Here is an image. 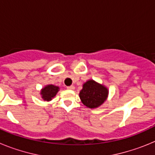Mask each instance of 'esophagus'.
<instances>
[{"mask_svg":"<svg viewBox=\"0 0 155 155\" xmlns=\"http://www.w3.org/2000/svg\"><path fill=\"white\" fill-rule=\"evenodd\" d=\"M67 88L69 90H74L75 87L74 85H71V86H68V87H67Z\"/></svg>","mask_w":155,"mask_h":155,"instance_id":"34e87169","label":"esophagus"}]
</instances>
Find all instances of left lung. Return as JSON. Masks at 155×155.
Returning <instances> with one entry per match:
<instances>
[{"instance_id": "1", "label": "left lung", "mask_w": 155, "mask_h": 155, "mask_svg": "<svg viewBox=\"0 0 155 155\" xmlns=\"http://www.w3.org/2000/svg\"><path fill=\"white\" fill-rule=\"evenodd\" d=\"M108 93L109 91L106 87L93 80H90L84 83L79 96L84 105L90 109H94L105 102Z\"/></svg>"}]
</instances>
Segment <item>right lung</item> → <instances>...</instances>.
<instances>
[{"label": "right lung", "mask_w": 155, "mask_h": 155, "mask_svg": "<svg viewBox=\"0 0 155 155\" xmlns=\"http://www.w3.org/2000/svg\"><path fill=\"white\" fill-rule=\"evenodd\" d=\"M59 91V87L57 86H54L53 84L47 85L42 88L41 91V94H42V98L45 101H50L53 97L55 96L57 93Z\"/></svg>", "instance_id": "right-lung-1"}]
</instances>
